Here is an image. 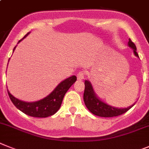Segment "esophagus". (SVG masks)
Listing matches in <instances>:
<instances>
[{"instance_id": "34e87169", "label": "esophagus", "mask_w": 149, "mask_h": 149, "mask_svg": "<svg viewBox=\"0 0 149 149\" xmlns=\"http://www.w3.org/2000/svg\"><path fill=\"white\" fill-rule=\"evenodd\" d=\"M85 76V74L84 71H79V72L77 73V79H78L79 80L84 79Z\"/></svg>"}]
</instances>
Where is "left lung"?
I'll use <instances>...</instances> for the list:
<instances>
[{"mask_svg": "<svg viewBox=\"0 0 149 149\" xmlns=\"http://www.w3.org/2000/svg\"><path fill=\"white\" fill-rule=\"evenodd\" d=\"M128 46L133 49L134 55L136 57H139L138 53L136 52V47L135 44L132 42L130 39H129ZM83 99L85 106L91 113L95 115V116L104 118H111L121 116L122 114L127 112L134 105H134L130 106L127 108L124 109L116 108V107L108 105L106 103L100 100L97 97L96 94L94 93L92 85L88 80H85V91H84Z\"/></svg>", "mask_w": 149, "mask_h": 149, "instance_id": "8db88e82", "label": "left lung"}]
</instances>
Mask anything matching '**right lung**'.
Returning <instances> with one entry per match:
<instances>
[{
    "label": "right lung",
    "mask_w": 149,
    "mask_h": 149,
    "mask_svg": "<svg viewBox=\"0 0 149 149\" xmlns=\"http://www.w3.org/2000/svg\"><path fill=\"white\" fill-rule=\"evenodd\" d=\"M30 33H28L24 36L21 40L25 38ZM21 40L19 41V42ZM15 48L13 49V51L15 50ZM76 81V76H72L69 78L66 79L65 80L62 81L59 84L52 92L49 94L47 97H46L43 99L38 100L36 102H32V103H28V102H24L22 100L15 98L12 94L9 92L7 90L9 97H10L11 101L13 102L15 107L19 110L24 112L29 116L36 118H46L49 116H51L56 113L62 103V100L64 98V95L68 91V89L71 87Z\"/></svg>",
    "instance_id": "1"
}]
</instances>
